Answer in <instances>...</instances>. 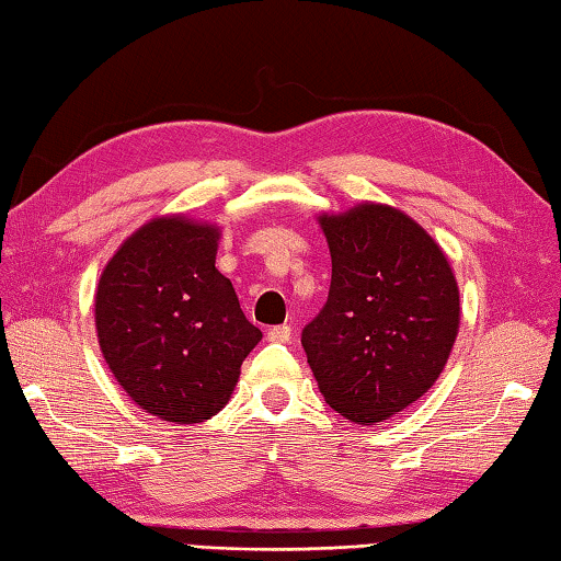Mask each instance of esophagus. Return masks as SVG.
Wrapping results in <instances>:
<instances>
[{"instance_id": "esophagus-1", "label": "esophagus", "mask_w": 561, "mask_h": 561, "mask_svg": "<svg viewBox=\"0 0 561 561\" xmlns=\"http://www.w3.org/2000/svg\"><path fill=\"white\" fill-rule=\"evenodd\" d=\"M290 334H293V330H290L288 324L271 327V330H268V342H273V344H285V342H290Z\"/></svg>"}]
</instances>
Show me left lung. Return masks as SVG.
Returning <instances> with one entry per match:
<instances>
[{
	"label": "left lung",
	"mask_w": 561,
	"mask_h": 561,
	"mask_svg": "<svg viewBox=\"0 0 561 561\" xmlns=\"http://www.w3.org/2000/svg\"><path fill=\"white\" fill-rule=\"evenodd\" d=\"M332 253L324 308L302 346L327 405L380 422L425 396L459 332V288L425 229L386 205L320 219Z\"/></svg>",
	"instance_id": "8db88e82"
}]
</instances>
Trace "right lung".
Wrapping results in <instances>:
<instances>
[{
  "mask_svg": "<svg viewBox=\"0 0 561 561\" xmlns=\"http://www.w3.org/2000/svg\"><path fill=\"white\" fill-rule=\"evenodd\" d=\"M217 239L215 227L153 219L124 241L98 285L104 362L158 420L193 425L217 415L261 342L231 280L215 268Z\"/></svg>",
  "mask_w": 561,
  "mask_h": 561,
  "instance_id": "add662e5",
  "label": "right lung"
}]
</instances>
